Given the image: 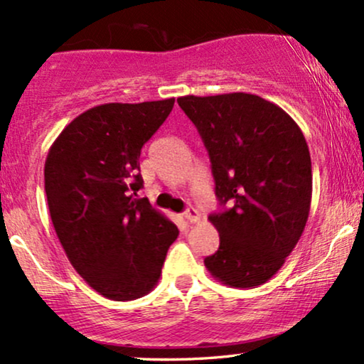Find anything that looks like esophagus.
Wrapping results in <instances>:
<instances>
[{
    "mask_svg": "<svg viewBox=\"0 0 364 364\" xmlns=\"http://www.w3.org/2000/svg\"><path fill=\"white\" fill-rule=\"evenodd\" d=\"M183 217H185V219L188 220V223H198V220H200V214H198V210H196V208H193V207L186 208L185 214H183Z\"/></svg>",
    "mask_w": 364,
    "mask_h": 364,
    "instance_id": "esophagus-1",
    "label": "esophagus"
}]
</instances>
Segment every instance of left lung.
Wrapping results in <instances>:
<instances>
[{
	"label": "left lung",
	"instance_id": "obj_1",
	"mask_svg": "<svg viewBox=\"0 0 364 364\" xmlns=\"http://www.w3.org/2000/svg\"><path fill=\"white\" fill-rule=\"evenodd\" d=\"M212 162L223 205L208 217L220 236L207 270L229 287H257L277 274L301 237L311 205V159L301 128L253 94L185 95Z\"/></svg>",
	"mask_w": 364,
	"mask_h": 364
}]
</instances>
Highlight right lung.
<instances>
[{
	"label": "right lung",
	"instance_id": "right-lung-1",
	"mask_svg": "<svg viewBox=\"0 0 364 364\" xmlns=\"http://www.w3.org/2000/svg\"><path fill=\"white\" fill-rule=\"evenodd\" d=\"M174 97L109 102L82 112L49 149L44 186L58 240L92 289L132 301L156 287L179 231L147 198L140 152Z\"/></svg>",
	"mask_w": 364,
	"mask_h": 364
}]
</instances>
